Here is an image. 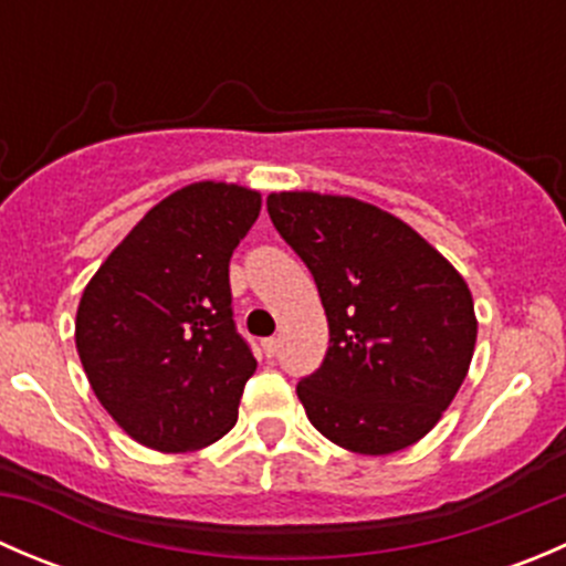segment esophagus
<instances>
[{"instance_id": "34e87169", "label": "esophagus", "mask_w": 566, "mask_h": 566, "mask_svg": "<svg viewBox=\"0 0 566 566\" xmlns=\"http://www.w3.org/2000/svg\"><path fill=\"white\" fill-rule=\"evenodd\" d=\"M279 345H282V342H279V336H271V339H262V350H265L268 358L276 356Z\"/></svg>"}]
</instances>
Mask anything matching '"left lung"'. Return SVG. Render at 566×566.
Wrapping results in <instances>:
<instances>
[{
	"instance_id": "1",
	"label": "left lung",
	"mask_w": 566,
	"mask_h": 566,
	"mask_svg": "<svg viewBox=\"0 0 566 566\" xmlns=\"http://www.w3.org/2000/svg\"><path fill=\"white\" fill-rule=\"evenodd\" d=\"M268 213L315 276L328 319L323 364L298 384L315 430L356 454L413 447L471 367L465 279L413 227L356 197L273 191Z\"/></svg>"
}]
</instances>
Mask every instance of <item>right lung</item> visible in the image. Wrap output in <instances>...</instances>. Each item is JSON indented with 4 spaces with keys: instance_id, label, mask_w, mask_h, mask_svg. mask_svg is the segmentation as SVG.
I'll return each instance as SVG.
<instances>
[{
    "instance_id": "1",
    "label": "right lung",
    "mask_w": 566,
    "mask_h": 566,
    "mask_svg": "<svg viewBox=\"0 0 566 566\" xmlns=\"http://www.w3.org/2000/svg\"><path fill=\"white\" fill-rule=\"evenodd\" d=\"M260 191L199 180L150 208L84 287L76 350L106 413L142 447L224 438L256 361L232 323L230 256Z\"/></svg>"
}]
</instances>
